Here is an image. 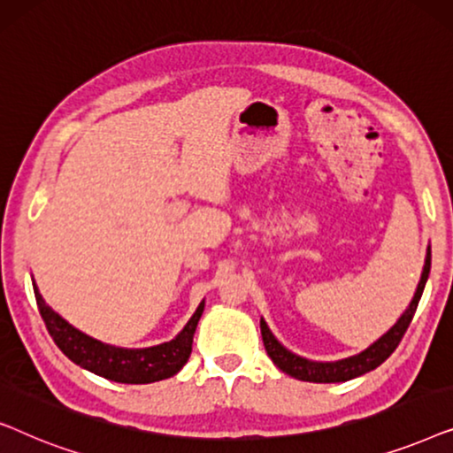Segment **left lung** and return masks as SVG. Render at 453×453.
<instances>
[{
  "mask_svg": "<svg viewBox=\"0 0 453 453\" xmlns=\"http://www.w3.org/2000/svg\"><path fill=\"white\" fill-rule=\"evenodd\" d=\"M429 270H431V247H429V251H426L425 268H423V276H420L418 288H417V293H414V299L411 305H408L404 315H402V318L398 319V324H395L392 330H389L388 334H383V336L377 340L375 344H371L367 350L361 352V355L344 358V361H336V363L307 361V358L296 357V355H293V352H288L287 349H284V346L278 342L274 336H272L268 326H265V321L262 319L259 321V327H262L265 352H268V357L274 361L278 369L284 371V373L290 377H295V380H301V381L338 383V381H349V380H355V377H358V375L369 373V371L380 367V365L386 361V358L392 355L395 349H398L400 340L404 338L408 326H411L414 313H417L420 295H423L426 278H429Z\"/></svg>",
  "mask_w": 453,
  "mask_h": 453,
  "instance_id": "8db88e82",
  "label": "left lung"
}]
</instances>
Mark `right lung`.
I'll use <instances>...</instances> for the list:
<instances>
[{
  "instance_id": "obj_1",
  "label": "right lung",
  "mask_w": 453,
  "mask_h": 453,
  "mask_svg": "<svg viewBox=\"0 0 453 453\" xmlns=\"http://www.w3.org/2000/svg\"><path fill=\"white\" fill-rule=\"evenodd\" d=\"M33 287L36 307H39L47 332L51 334L59 350L80 367L117 383H152L166 380V377H173L177 371H181L191 355V342H194L197 321H200L203 311L202 301L188 326L171 342L150 346V349H117V346L98 342V340L72 327L42 301L36 284Z\"/></svg>"
}]
</instances>
